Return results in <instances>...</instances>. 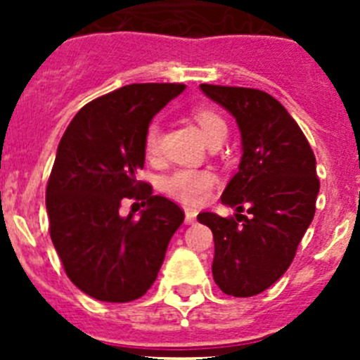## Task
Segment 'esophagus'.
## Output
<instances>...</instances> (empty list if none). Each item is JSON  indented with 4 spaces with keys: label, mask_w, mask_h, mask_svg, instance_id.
Instances as JSON below:
<instances>
[{
    "label": "esophagus",
    "mask_w": 360,
    "mask_h": 360,
    "mask_svg": "<svg viewBox=\"0 0 360 360\" xmlns=\"http://www.w3.org/2000/svg\"><path fill=\"white\" fill-rule=\"evenodd\" d=\"M196 219V211H193V209H186V224H195Z\"/></svg>",
    "instance_id": "1"
}]
</instances>
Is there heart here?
<instances>
[{
    "instance_id": "b5f03b06",
    "label": "heart",
    "mask_w": 360,
    "mask_h": 360,
    "mask_svg": "<svg viewBox=\"0 0 360 360\" xmlns=\"http://www.w3.org/2000/svg\"><path fill=\"white\" fill-rule=\"evenodd\" d=\"M198 128L202 129L203 136L211 144L216 139H225L227 135V122L218 111L211 108H198L193 113ZM162 128L157 120H153L146 129L144 135V151L149 158H155L160 151ZM216 184V174L209 169H178L164 178L162 187L169 196L186 205H198L207 198L209 191Z\"/></svg>"
}]
</instances>
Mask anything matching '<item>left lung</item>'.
<instances>
[{
  "label": "left lung",
  "mask_w": 360,
  "mask_h": 360,
  "mask_svg": "<svg viewBox=\"0 0 360 360\" xmlns=\"http://www.w3.org/2000/svg\"><path fill=\"white\" fill-rule=\"evenodd\" d=\"M238 122V173L221 202L236 218L200 212L214 238L212 278L227 295L250 297L274 285L290 266L316 214V157L294 119L272 95L254 88L200 84ZM245 208L249 217L240 215Z\"/></svg>",
  "instance_id": "obj_1"
}]
</instances>
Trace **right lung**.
<instances>
[{
    "label": "right lung",
    "instance_id": "obj_1",
    "mask_svg": "<svg viewBox=\"0 0 360 360\" xmlns=\"http://www.w3.org/2000/svg\"><path fill=\"white\" fill-rule=\"evenodd\" d=\"M186 84H128L79 110L63 135L46 186L50 238L70 281L90 297L128 303L151 288L184 211L136 173L144 135ZM124 198L143 200L141 218L120 216Z\"/></svg>",
    "mask_w": 360,
    "mask_h": 360
}]
</instances>
